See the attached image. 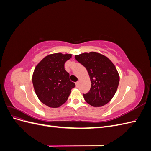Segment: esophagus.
Instances as JSON below:
<instances>
[{
    "label": "esophagus",
    "instance_id": "1",
    "mask_svg": "<svg viewBox=\"0 0 151 151\" xmlns=\"http://www.w3.org/2000/svg\"><path fill=\"white\" fill-rule=\"evenodd\" d=\"M76 87H78L79 86V81H77L76 83Z\"/></svg>",
    "mask_w": 151,
    "mask_h": 151
}]
</instances>
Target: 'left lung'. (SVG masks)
I'll return each mask as SVG.
<instances>
[{"label":"left lung","instance_id":"1","mask_svg":"<svg viewBox=\"0 0 151 151\" xmlns=\"http://www.w3.org/2000/svg\"><path fill=\"white\" fill-rule=\"evenodd\" d=\"M75 58L86 67L90 77V91L83 94L86 101L94 107L103 106L110 101L120 81L113 62L103 54L94 52L81 53Z\"/></svg>","mask_w":151,"mask_h":151}]
</instances>
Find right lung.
Returning <instances> with one entry per match:
<instances>
[{"label": "right lung", "instance_id": "add662e5", "mask_svg": "<svg viewBox=\"0 0 151 151\" xmlns=\"http://www.w3.org/2000/svg\"><path fill=\"white\" fill-rule=\"evenodd\" d=\"M71 57L70 53L50 54L35 68L32 81L35 93L40 101L48 107L62 106L76 86L64 68L65 63Z\"/></svg>", "mask_w": 151, "mask_h": 151}]
</instances>
